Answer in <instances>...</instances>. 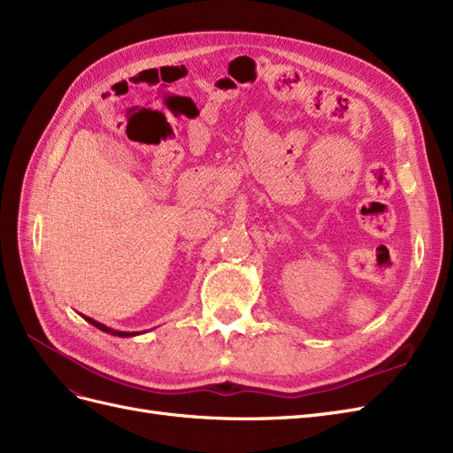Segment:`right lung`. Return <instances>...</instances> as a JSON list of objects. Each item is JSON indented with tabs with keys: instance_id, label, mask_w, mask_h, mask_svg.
<instances>
[{
	"instance_id": "add662e5",
	"label": "right lung",
	"mask_w": 453,
	"mask_h": 453,
	"mask_svg": "<svg viewBox=\"0 0 453 453\" xmlns=\"http://www.w3.org/2000/svg\"><path fill=\"white\" fill-rule=\"evenodd\" d=\"M83 318L90 323V325H94V326H98L100 331H104V333H111V334H115V336H122V338H128V336H135V334H140V333H125V331H113V328H109V326H105V325H102V323H98V321H94L92 318H87V315H83Z\"/></svg>"
}]
</instances>
